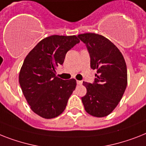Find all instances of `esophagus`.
Returning a JSON list of instances; mask_svg holds the SVG:
<instances>
[{"instance_id": "obj_1", "label": "esophagus", "mask_w": 146, "mask_h": 146, "mask_svg": "<svg viewBox=\"0 0 146 146\" xmlns=\"http://www.w3.org/2000/svg\"><path fill=\"white\" fill-rule=\"evenodd\" d=\"M76 83H77V85H82V81H79V80H77Z\"/></svg>"}]
</instances>
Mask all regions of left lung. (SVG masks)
Listing matches in <instances>:
<instances>
[{"label": "left lung", "instance_id": "obj_1", "mask_svg": "<svg viewBox=\"0 0 146 146\" xmlns=\"http://www.w3.org/2000/svg\"><path fill=\"white\" fill-rule=\"evenodd\" d=\"M85 43L91 68L97 70L93 84L83 82L87 92L82 98L85 111L102 118L110 115L122 98L127 85V71L122 54L110 40L94 33L78 35Z\"/></svg>", "mask_w": 146, "mask_h": 146}]
</instances>
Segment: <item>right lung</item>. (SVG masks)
<instances>
[{
	"mask_svg": "<svg viewBox=\"0 0 146 146\" xmlns=\"http://www.w3.org/2000/svg\"><path fill=\"white\" fill-rule=\"evenodd\" d=\"M79 42L75 35H52L42 39L25 58L19 76L20 86L31 110L40 117L50 119L64 111L76 81L60 79L55 70Z\"/></svg>",
	"mask_w": 146,
	"mask_h": 146,
	"instance_id": "right-lung-1",
	"label": "right lung"
}]
</instances>
